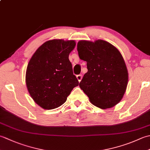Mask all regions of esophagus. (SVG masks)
<instances>
[{
	"label": "esophagus",
	"mask_w": 150,
	"mask_h": 150,
	"mask_svg": "<svg viewBox=\"0 0 150 150\" xmlns=\"http://www.w3.org/2000/svg\"><path fill=\"white\" fill-rule=\"evenodd\" d=\"M77 78L78 79L79 82H80L82 80V75H77Z\"/></svg>",
	"instance_id": "obj_1"
}]
</instances>
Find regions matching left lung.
Returning <instances> with one entry per match:
<instances>
[{"label":"left lung","mask_w":150,"mask_h":150,"mask_svg":"<svg viewBox=\"0 0 150 150\" xmlns=\"http://www.w3.org/2000/svg\"><path fill=\"white\" fill-rule=\"evenodd\" d=\"M77 51L80 59L87 62L88 72L79 83L81 90L95 106L106 109L115 106L122 98L128 81L119 51L103 40L79 41Z\"/></svg>","instance_id":"8db88e82"}]
</instances>
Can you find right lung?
I'll list each match as a JSON object with an SVG mask.
<instances>
[{
	"label": "right lung",
	"instance_id": "right-lung-1",
	"mask_svg": "<svg viewBox=\"0 0 150 150\" xmlns=\"http://www.w3.org/2000/svg\"><path fill=\"white\" fill-rule=\"evenodd\" d=\"M75 46L74 40H48L30 59L26 74L27 88L33 100L43 109L61 106L79 85L68 59Z\"/></svg>",
	"mask_w": 150,
	"mask_h": 150
}]
</instances>
